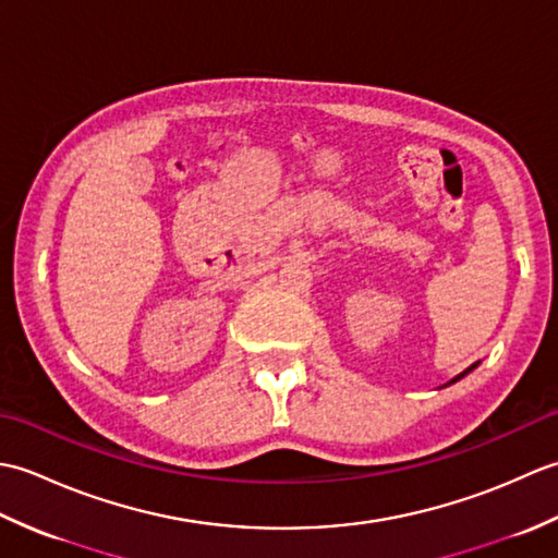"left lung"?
<instances>
[{"label": "left lung", "instance_id": "left-lung-1", "mask_svg": "<svg viewBox=\"0 0 558 558\" xmlns=\"http://www.w3.org/2000/svg\"><path fill=\"white\" fill-rule=\"evenodd\" d=\"M475 366H477V364H472V366H470V369H465V372H462V374H458V376H456V378H453V381H450V384H456V381H460V378H462V376H465V374H470L472 369H475Z\"/></svg>", "mask_w": 558, "mask_h": 558}]
</instances>
